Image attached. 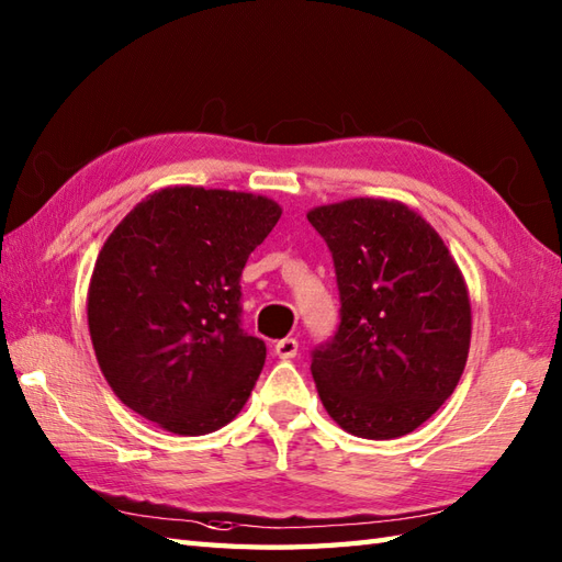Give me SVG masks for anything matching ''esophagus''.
Segmentation results:
<instances>
[{
    "label": "esophagus",
    "instance_id": "34e87169",
    "mask_svg": "<svg viewBox=\"0 0 562 562\" xmlns=\"http://www.w3.org/2000/svg\"><path fill=\"white\" fill-rule=\"evenodd\" d=\"M296 352H300V342L294 338H284L274 342V355H278L280 360H292V357H296Z\"/></svg>",
    "mask_w": 562,
    "mask_h": 562
}]
</instances>
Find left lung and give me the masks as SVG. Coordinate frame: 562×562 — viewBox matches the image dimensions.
Instances as JSON below:
<instances>
[{
    "label": "left lung",
    "mask_w": 562,
    "mask_h": 562,
    "mask_svg": "<svg viewBox=\"0 0 562 562\" xmlns=\"http://www.w3.org/2000/svg\"><path fill=\"white\" fill-rule=\"evenodd\" d=\"M340 290L336 338L312 374L345 432L396 439L429 420L463 374L471 300L447 244L398 200L350 198L306 212Z\"/></svg>",
    "instance_id": "1"
}]
</instances>
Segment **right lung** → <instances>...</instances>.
<instances>
[{"instance_id": "1", "label": "right lung", "mask_w": 562, "mask_h": 562, "mask_svg": "<svg viewBox=\"0 0 562 562\" xmlns=\"http://www.w3.org/2000/svg\"><path fill=\"white\" fill-rule=\"evenodd\" d=\"M280 214L266 195L169 186L105 238L87 318L101 372L130 411L183 437L241 413L266 342L238 326V280Z\"/></svg>"}]
</instances>
